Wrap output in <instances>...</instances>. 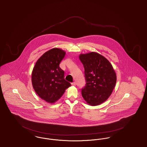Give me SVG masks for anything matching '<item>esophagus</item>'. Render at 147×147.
<instances>
[{
	"mask_svg": "<svg viewBox=\"0 0 147 147\" xmlns=\"http://www.w3.org/2000/svg\"><path fill=\"white\" fill-rule=\"evenodd\" d=\"M71 85H73V86H75V85H76V82H73V83H71Z\"/></svg>",
	"mask_w": 147,
	"mask_h": 147,
	"instance_id": "esophagus-1",
	"label": "esophagus"
}]
</instances>
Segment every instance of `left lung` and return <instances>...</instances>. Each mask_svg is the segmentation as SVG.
I'll return each instance as SVG.
<instances>
[{"label": "left lung", "instance_id": "left-lung-1", "mask_svg": "<svg viewBox=\"0 0 147 147\" xmlns=\"http://www.w3.org/2000/svg\"><path fill=\"white\" fill-rule=\"evenodd\" d=\"M86 84L82 89V96L91 106L100 105L109 98L115 86L116 74L111 64L96 52L80 54Z\"/></svg>", "mask_w": 147, "mask_h": 147}]
</instances>
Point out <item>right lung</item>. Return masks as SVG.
<instances>
[{
	"mask_svg": "<svg viewBox=\"0 0 147 147\" xmlns=\"http://www.w3.org/2000/svg\"><path fill=\"white\" fill-rule=\"evenodd\" d=\"M65 55L62 49L55 48L45 52L36 62L32 72V84L38 96L53 104L71 86L64 79L59 64Z\"/></svg>",
	"mask_w": 147,
	"mask_h": 147,
	"instance_id": "add662e5",
	"label": "right lung"
}]
</instances>
